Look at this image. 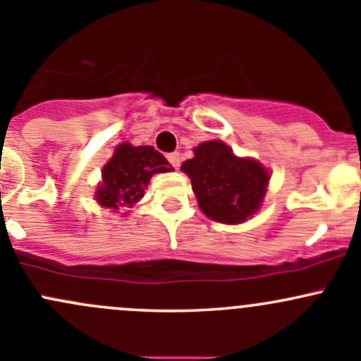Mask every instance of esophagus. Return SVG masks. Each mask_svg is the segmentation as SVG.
I'll list each match as a JSON object with an SVG mask.
<instances>
[{
  "mask_svg": "<svg viewBox=\"0 0 361 361\" xmlns=\"http://www.w3.org/2000/svg\"><path fill=\"white\" fill-rule=\"evenodd\" d=\"M166 159H169L170 165H172L173 169H179V166H180V154L179 153L166 154Z\"/></svg>",
  "mask_w": 361,
  "mask_h": 361,
  "instance_id": "esophagus-1",
  "label": "esophagus"
}]
</instances>
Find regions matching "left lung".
<instances>
[{
  "instance_id": "8db88e82",
  "label": "left lung",
  "mask_w": 361,
  "mask_h": 361,
  "mask_svg": "<svg viewBox=\"0 0 361 361\" xmlns=\"http://www.w3.org/2000/svg\"><path fill=\"white\" fill-rule=\"evenodd\" d=\"M182 170L191 179L203 214L222 224H240L255 214L269 180L257 161L236 158L219 140L200 144Z\"/></svg>"
}]
</instances>
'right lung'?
Instances as JSON below:
<instances>
[{"mask_svg": "<svg viewBox=\"0 0 361 361\" xmlns=\"http://www.w3.org/2000/svg\"><path fill=\"white\" fill-rule=\"evenodd\" d=\"M165 156L151 146L133 147L121 144L104 166V182L97 189V202L102 207L120 210L130 208L144 196V188L153 173L172 172Z\"/></svg>", "mask_w": 361, "mask_h": 361, "instance_id": "obj_1", "label": "right lung"}]
</instances>
